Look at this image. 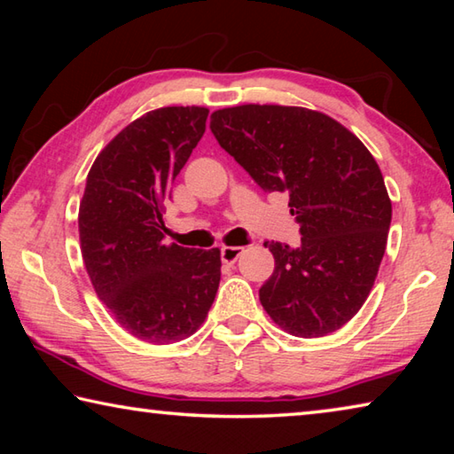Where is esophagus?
<instances>
[{
	"mask_svg": "<svg viewBox=\"0 0 454 454\" xmlns=\"http://www.w3.org/2000/svg\"><path fill=\"white\" fill-rule=\"evenodd\" d=\"M242 252H244L242 246H222V250H220L222 262H224V264H234L236 260L242 256Z\"/></svg>",
	"mask_w": 454,
	"mask_h": 454,
	"instance_id": "esophagus-1",
	"label": "esophagus"
}]
</instances>
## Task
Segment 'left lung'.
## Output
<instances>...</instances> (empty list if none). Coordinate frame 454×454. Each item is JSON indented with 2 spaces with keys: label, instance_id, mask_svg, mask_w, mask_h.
<instances>
[{
  "label": "left lung",
  "instance_id": "1",
  "mask_svg": "<svg viewBox=\"0 0 454 454\" xmlns=\"http://www.w3.org/2000/svg\"><path fill=\"white\" fill-rule=\"evenodd\" d=\"M212 134L266 192H286L301 246L264 242L274 272L260 302L284 333L326 336L363 309L393 218L380 168L358 137L326 114L244 104L216 110Z\"/></svg>",
  "mask_w": 454,
  "mask_h": 454
}]
</instances>
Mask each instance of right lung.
Wrapping results in <instances>:
<instances>
[{"label":"right lung","mask_w":454,"mask_h":454,"mask_svg":"<svg viewBox=\"0 0 454 454\" xmlns=\"http://www.w3.org/2000/svg\"><path fill=\"white\" fill-rule=\"evenodd\" d=\"M208 107H158L98 153L80 202V248L99 301L129 334L184 340L204 325L220 250L164 244V200L206 129Z\"/></svg>","instance_id":"add662e5"}]
</instances>
